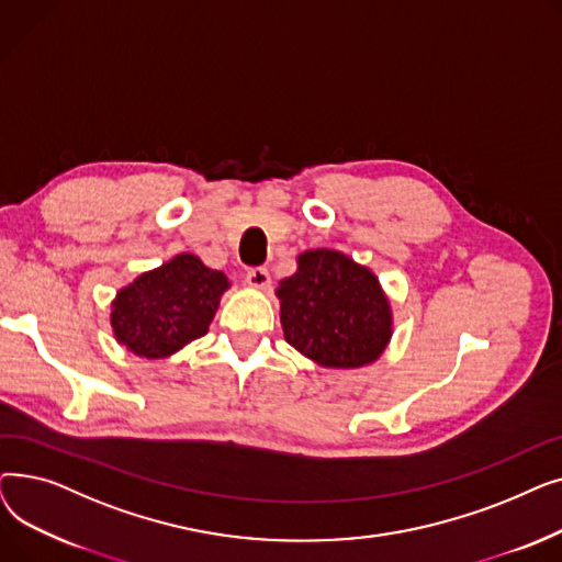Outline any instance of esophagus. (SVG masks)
Returning a JSON list of instances; mask_svg holds the SVG:
<instances>
[{"label": "esophagus", "instance_id": "34e87169", "mask_svg": "<svg viewBox=\"0 0 562 562\" xmlns=\"http://www.w3.org/2000/svg\"><path fill=\"white\" fill-rule=\"evenodd\" d=\"M246 282L252 289H269L271 286V276H269V271L263 269V266H255V269L246 271Z\"/></svg>", "mask_w": 562, "mask_h": 562}]
</instances>
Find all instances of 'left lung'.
Listing matches in <instances>:
<instances>
[{
    "label": "left lung",
    "instance_id": "left-lung-1",
    "mask_svg": "<svg viewBox=\"0 0 562 562\" xmlns=\"http://www.w3.org/2000/svg\"><path fill=\"white\" fill-rule=\"evenodd\" d=\"M296 261V273L276 289L286 344L326 369L373 364L394 333L375 273L330 248L305 250Z\"/></svg>",
    "mask_w": 562,
    "mask_h": 562
}]
</instances>
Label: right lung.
I'll use <instances>...</instances> for the list:
<instances>
[{
	"label": "right lung",
	"instance_id": "obj_1",
	"mask_svg": "<svg viewBox=\"0 0 562 562\" xmlns=\"http://www.w3.org/2000/svg\"><path fill=\"white\" fill-rule=\"evenodd\" d=\"M227 289V276L204 266L200 257L175 255L115 293L113 337L138 358H170L206 335Z\"/></svg>",
	"mask_w": 562,
	"mask_h": 562
}]
</instances>
